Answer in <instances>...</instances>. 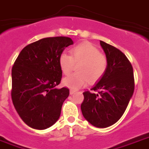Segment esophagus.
<instances>
[{
  "label": "esophagus",
  "mask_w": 149,
  "mask_h": 149,
  "mask_svg": "<svg viewBox=\"0 0 149 149\" xmlns=\"http://www.w3.org/2000/svg\"><path fill=\"white\" fill-rule=\"evenodd\" d=\"M74 93H75V90H70V94H71V95L74 94Z\"/></svg>",
  "instance_id": "esophagus-1"
}]
</instances>
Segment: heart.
<instances>
[{
  "instance_id": "b5f03b06",
  "label": "heart",
  "mask_w": 149,
  "mask_h": 149,
  "mask_svg": "<svg viewBox=\"0 0 149 149\" xmlns=\"http://www.w3.org/2000/svg\"><path fill=\"white\" fill-rule=\"evenodd\" d=\"M71 56L62 53L59 58V65L64 74L71 73L75 65L77 73L65 77L63 84L72 90H77L87 84H94L105 74L108 68V59L100 49L90 43H82L70 50Z\"/></svg>"
}]
</instances>
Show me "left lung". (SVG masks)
I'll return each mask as SVG.
<instances>
[{
    "instance_id": "8db88e82",
    "label": "left lung",
    "mask_w": 149,
    "mask_h": 149,
    "mask_svg": "<svg viewBox=\"0 0 149 149\" xmlns=\"http://www.w3.org/2000/svg\"><path fill=\"white\" fill-rule=\"evenodd\" d=\"M108 59L105 74L90 91L83 93L81 109L84 117L96 127L105 128L122 117L134 91V76L131 63L124 53L100 40ZM96 92V93H94Z\"/></svg>"
}]
</instances>
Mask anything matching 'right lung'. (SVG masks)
Here are the masks:
<instances>
[{
	"instance_id": "1",
	"label": "right lung",
	"mask_w": 149,
	"mask_h": 149,
	"mask_svg": "<svg viewBox=\"0 0 149 149\" xmlns=\"http://www.w3.org/2000/svg\"><path fill=\"white\" fill-rule=\"evenodd\" d=\"M73 44L68 37L46 38L22 49L12 68L13 103L30 127L44 130L59 119L69 96L67 87L56 88L62 79L59 56Z\"/></svg>"
}]
</instances>
